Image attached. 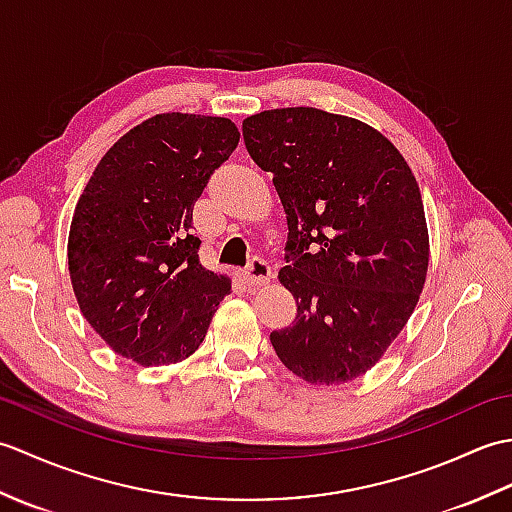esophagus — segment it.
<instances>
[{"instance_id": "esophagus-1", "label": "esophagus", "mask_w": 512, "mask_h": 512, "mask_svg": "<svg viewBox=\"0 0 512 512\" xmlns=\"http://www.w3.org/2000/svg\"><path fill=\"white\" fill-rule=\"evenodd\" d=\"M273 277L270 273V264L262 257H253L244 270V281L248 286H264Z\"/></svg>"}]
</instances>
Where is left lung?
Listing matches in <instances>:
<instances>
[{
  "label": "left lung",
  "instance_id": "left-lung-1",
  "mask_svg": "<svg viewBox=\"0 0 512 512\" xmlns=\"http://www.w3.org/2000/svg\"><path fill=\"white\" fill-rule=\"evenodd\" d=\"M242 134L288 220L279 281L297 317L270 343L312 385L354 380L405 328L427 279L418 182L383 134L350 116L284 107L248 116Z\"/></svg>",
  "mask_w": 512,
  "mask_h": 512
}]
</instances>
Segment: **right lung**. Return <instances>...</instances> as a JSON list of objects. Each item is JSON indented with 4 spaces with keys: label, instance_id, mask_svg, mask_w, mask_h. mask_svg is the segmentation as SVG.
<instances>
[{
    "label": "right lung",
    "instance_id": "obj_1",
    "mask_svg": "<svg viewBox=\"0 0 512 512\" xmlns=\"http://www.w3.org/2000/svg\"><path fill=\"white\" fill-rule=\"evenodd\" d=\"M239 143L222 116L156 114L118 138L76 202L68 266L94 332L138 365H169L204 341L231 279L200 264L193 204Z\"/></svg>",
    "mask_w": 512,
    "mask_h": 512
}]
</instances>
